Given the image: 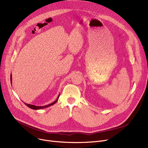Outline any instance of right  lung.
<instances>
[{"mask_svg":"<svg viewBox=\"0 0 148 148\" xmlns=\"http://www.w3.org/2000/svg\"><path fill=\"white\" fill-rule=\"evenodd\" d=\"M11 82H12V79H11ZM59 97V95L58 98H57V99L55 101H54L53 103H51V104H49V105H47V106H36L32 105V104H26V103H25V105H26L27 107H29L30 108H32V109H34V110L41 109V108H45V107H49V106H51V105H53V104H55V103L57 102V101L58 100Z\"/></svg>","mask_w":148,"mask_h":148,"instance_id":"right-lung-1","label":"right lung"}]
</instances>
